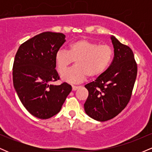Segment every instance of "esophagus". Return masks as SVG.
I'll list each match as a JSON object with an SVG mask.
<instances>
[{"label": "esophagus", "instance_id": "34e87169", "mask_svg": "<svg viewBox=\"0 0 152 152\" xmlns=\"http://www.w3.org/2000/svg\"><path fill=\"white\" fill-rule=\"evenodd\" d=\"M80 86H72V90L73 91H76L78 88H79Z\"/></svg>", "mask_w": 152, "mask_h": 152}]
</instances>
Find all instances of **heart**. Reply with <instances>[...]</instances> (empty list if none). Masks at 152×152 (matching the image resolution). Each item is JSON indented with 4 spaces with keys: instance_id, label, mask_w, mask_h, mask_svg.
Returning <instances> with one entry per match:
<instances>
[{
    "instance_id": "1",
    "label": "heart",
    "mask_w": 152,
    "mask_h": 152,
    "mask_svg": "<svg viewBox=\"0 0 152 152\" xmlns=\"http://www.w3.org/2000/svg\"><path fill=\"white\" fill-rule=\"evenodd\" d=\"M114 50L109 45H99L88 40H78L69 45V50L61 49L56 54L57 70L61 73L76 61V66L61 74L62 80L71 83H81L104 74L111 64Z\"/></svg>"
}]
</instances>
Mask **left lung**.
Masks as SVG:
<instances>
[{
  "label": "left lung",
  "mask_w": 152,
  "mask_h": 152,
  "mask_svg": "<svg viewBox=\"0 0 152 152\" xmlns=\"http://www.w3.org/2000/svg\"><path fill=\"white\" fill-rule=\"evenodd\" d=\"M111 39L114 48L112 63L95 81L85 85L88 91L85 112L99 121L114 118L126 107L137 75V64L132 50L114 36Z\"/></svg>",
  "instance_id": "1"
}]
</instances>
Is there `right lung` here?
<instances>
[{
    "label": "right lung",
    "mask_w": 152,
    "mask_h": 152,
    "mask_svg": "<svg viewBox=\"0 0 152 152\" xmlns=\"http://www.w3.org/2000/svg\"><path fill=\"white\" fill-rule=\"evenodd\" d=\"M65 38L61 33H41L22 43L15 54L13 86L24 107L38 118L58 114L72 90L66 82L50 83L59 79L55 57Z\"/></svg>",
    "instance_id": "obj_1"
}]
</instances>
